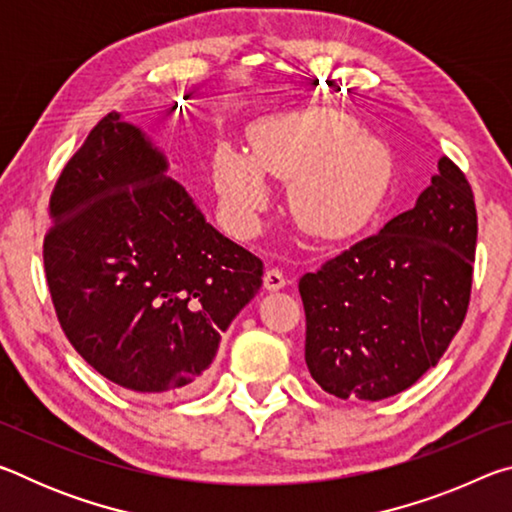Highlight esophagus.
Returning a JSON list of instances; mask_svg holds the SVG:
<instances>
[{
	"instance_id": "1",
	"label": "esophagus",
	"mask_w": 512,
	"mask_h": 512,
	"mask_svg": "<svg viewBox=\"0 0 512 512\" xmlns=\"http://www.w3.org/2000/svg\"><path fill=\"white\" fill-rule=\"evenodd\" d=\"M287 287V280H284V273L280 268H268L264 273V289L266 291H280Z\"/></svg>"
}]
</instances>
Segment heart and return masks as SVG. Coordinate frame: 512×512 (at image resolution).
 I'll use <instances>...</instances> for the list:
<instances>
[{
    "label": "heart",
    "instance_id": "heart-1",
    "mask_svg": "<svg viewBox=\"0 0 512 512\" xmlns=\"http://www.w3.org/2000/svg\"><path fill=\"white\" fill-rule=\"evenodd\" d=\"M250 155L232 146L214 153V180L223 210L239 230H253L271 201L266 176L291 180L289 214L320 239L359 232L384 203L393 155L363 135L359 121L336 110H302L250 128Z\"/></svg>",
    "mask_w": 512,
    "mask_h": 512
}]
</instances>
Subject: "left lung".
I'll use <instances>...</instances> for the list:
<instances>
[{"instance_id":"8db88e82","label":"left lung","mask_w":512,"mask_h":512,"mask_svg":"<svg viewBox=\"0 0 512 512\" xmlns=\"http://www.w3.org/2000/svg\"><path fill=\"white\" fill-rule=\"evenodd\" d=\"M476 230L472 187L440 158L413 210L300 277L305 361L323 391L377 402L436 366L470 305Z\"/></svg>"}]
</instances>
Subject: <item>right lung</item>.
<instances>
[{
	"mask_svg": "<svg viewBox=\"0 0 512 512\" xmlns=\"http://www.w3.org/2000/svg\"><path fill=\"white\" fill-rule=\"evenodd\" d=\"M167 169L110 112L60 173L42 257L58 323L94 370L140 395L185 397L264 264L214 230Z\"/></svg>",
	"mask_w": 512,
	"mask_h": 512,
	"instance_id": "add662e5",
	"label": "right lung"
}]
</instances>
